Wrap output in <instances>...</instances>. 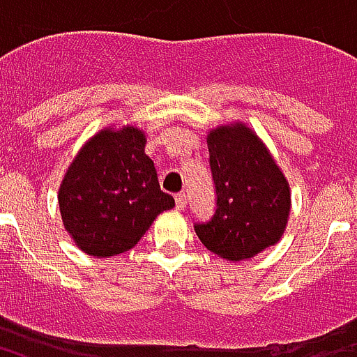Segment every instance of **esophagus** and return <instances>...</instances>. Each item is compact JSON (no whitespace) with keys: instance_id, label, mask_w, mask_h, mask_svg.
Masks as SVG:
<instances>
[{"instance_id":"esophagus-1","label":"esophagus","mask_w":357,"mask_h":357,"mask_svg":"<svg viewBox=\"0 0 357 357\" xmlns=\"http://www.w3.org/2000/svg\"><path fill=\"white\" fill-rule=\"evenodd\" d=\"M187 204V195L185 193H178L176 195V208L183 210Z\"/></svg>"}]
</instances>
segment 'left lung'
<instances>
[{"mask_svg":"<svg viewBox=\"0 0 357 357\" xmlns=\"http://www.w3.org/2000/svg\"><path fill=\"white\" fill-rule=\"evenodd\" d=\"M218 208L195 231L210 252L241 262L283 237L291 214V185L262 137L243 120L206 132Z\"/></svg>","mask_w":357,"mask_h":357,"instance_id":"obj_1","label":"left lung"}]
</instances>
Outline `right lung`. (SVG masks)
I'll return each mask as SVG.
<instances>
[{
	"instance_id": "right-lung-1",
	"label": "right lung",
	"mask_w": 357,
	"mask_h": 357,
	"mask_svg": "<svg viewBox=\"0 0 357 357\" xmlns=\"http://www.w3.org/2000/svg\"><path fill=\"white\" fill-rule=\"evenodd\" d=\"M147 135L133 124L93 133L68 164L57 201L65 231L82 252L97 258L133 248L164 210L176 206L160 191Z\"/></svg>"
}]
</instances>
